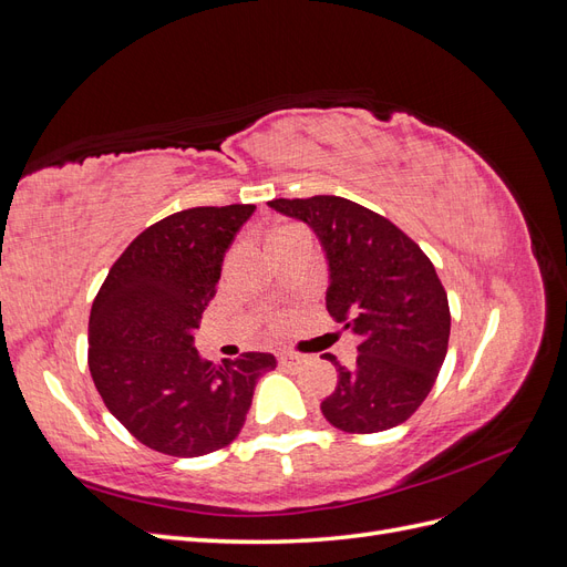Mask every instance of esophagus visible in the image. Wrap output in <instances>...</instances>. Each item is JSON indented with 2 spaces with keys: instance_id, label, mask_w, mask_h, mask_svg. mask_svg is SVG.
<instances>
[{
  "instance_id": "esophagus-1",
  "label": "esophagus",
  "mask_w": 567,
  "mask_h": 567,
  "mask_svg": "<svg viewBox=\"0 0 567 567\" xmlns=\"http://www.w3.org/2000/svg\"><path fill=\"white\" fill-rule=\"evenodd\" d=\"M279 362H281V364H286V367H300V364H305V354L284 350V352L279 354Z\"/></svg>"
}]
</instances>
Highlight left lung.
I'll list each match as a JSON object with an SVG mask.
<instances>
[{
	"label": "left lung",
	"mask_w": 567,
	"mask_h": 567,
	"mask_svg": "<svg viewBox=\"0 0 567 567\" xmlns=\"http://www.w3.org/2000/svg\"><path fill=\"white\" fill-rule=\"evenodd\" d=\"M274 210L310 225L329 257L326 310L357 336V362L333 354L338 385L321 414L338 431L381 433L404 423L433 390L450 346V302L416 241L340 196L274 198Z\"/></svg>",
	"instance_id": "left-lung-1"
}]
</instances>
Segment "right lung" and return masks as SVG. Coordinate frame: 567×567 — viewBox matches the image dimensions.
<instances>
[{"label": "right lung", "instance_id": "right-lung-1", "mask_svg": "<svg viewBox=\"0 0 567 567\" xmlns=\"http://www.w3.org/2000/svg\"><path fill=\"white\" fill-rule=\"evenodd\" d=\"M255 205H203L144 229L113 262L90 315L87 362L111 414L148 450L203 456L241 433L255 383L277 359L213 364L194 331L217 293L225 252Z\"/></svg>", "mask_w": 567, "mask_h": 567}]
</instances>
